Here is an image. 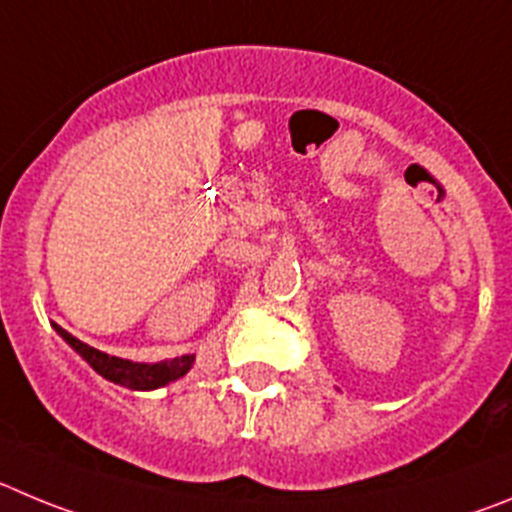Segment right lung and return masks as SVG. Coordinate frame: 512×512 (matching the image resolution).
<instances>
[{"mask_svg": "<svg viewBox=\"0 0 512 512\" xmlns=\"http://www.w3.org/2000/svg\"><path fill=\"white\" fill-rule=\"evenodd\" d=\"M55 331H58V334H61L101 377H107L109 382H117V385L130 390L163 388L168 382L186 375L193 365L191 354H186V357L181 359H173V362H160V365H140V362H130V359L109 357V354L99 352V349L89 347V344H84L73 334H68V331L61 329L58 324H55Z\"/></svg>", "mask_w": 512, "mask_h": 512, "instance_id": "1", "label": "right lung"}]
</instances>
